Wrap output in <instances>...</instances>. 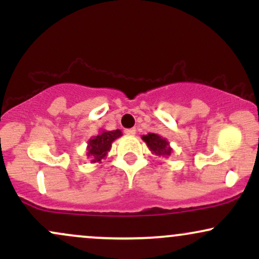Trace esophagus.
<instances>
[{
    "instance_id": "1",
    "label": "esophagus",
    "mask_w": 259,
    "mask_h": 259,
    "mask_svg": "<svg viewBox=\"0 0 259 259\" xmlns=\"http://www.w3.org/2000/svg\"><path fill=\"white\" fill-rule=\"evenodd\" d=\"M124 133H125L126 135H135L136 129H135V127H132V129H125V130H124Z\"/></svg>"
}]
</instances>
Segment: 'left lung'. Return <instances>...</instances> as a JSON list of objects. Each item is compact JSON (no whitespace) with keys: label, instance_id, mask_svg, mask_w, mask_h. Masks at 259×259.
Returning <instances> with one entry per match:
<instances>
[{"label":"left lung","instance_id":"1","mask_svg":"<svg viewBox=\"0 0 259 259\" xmlns=\"http://www.w3.org/2000/svg\"><path fill=\"white\" fill-rule=\"evenodd\" d=\"M142 140L146 142L151 152L156 154V156H170L171 147L169 146V142L165 139H163L162 136H159L158 134L150 133L147 135L142 136Z\"/></svg>","mask_w":259,"mask_h":259}]
</instances>
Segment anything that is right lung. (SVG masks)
Returning a JSON list of instances; mask_svg holds the SVG:
<instances>
[{
    "instance_id": "add662e5",
    "label": "right lung",
    "mask_w": 259,
    "mask_h": 259,
    "mask_svg": "<svg viewBox=\"0 0 259 259\" xmlns=\"http://www.w3.org/2000/svg\"><path fill=\"white\" fill-rule=\"evenodd\" d=\"M121 136L119 129L113 132L102 130L99 135L89 140L88 144V157H90L92 163H99L102 160L111 150L112 142Z\"/></svg>"
}]
</instances>
